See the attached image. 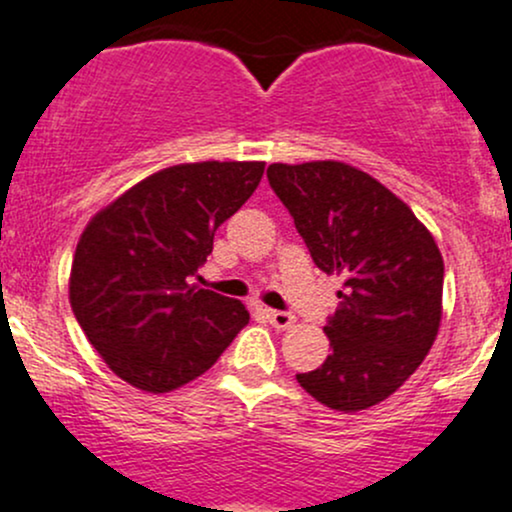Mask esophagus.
<instances>
[{
    "instance_id": "1",
    "label": "esophagus",
    "mask_w": 512,
    "mask_h": 512,
    "mask_svg": "<svg viewBox=\"0 0 512 512\" xmlns=\"http://www.w3.org/2000/svg\"><path fill=\"white\" fill-rule=\"evenodd\" d=\"M266 319L271 321L275 329H280V331L295 326V317H292L290 312H275V309H266Z\"/></svg>"
}]
</instances>
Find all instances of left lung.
Listing matches in <instances>:
<instances>
[{"mask_svg":"<svg viewBox=\"0 0 512 512\" xmlns=\"http://www.w3.org/2000/svg\"><path fill=\"white\" fill-rule=\"evenodd\" d=\"M268 181L319 271L343 280L324 329L331 353L297 382L333 411L370 409L409 380L438 336V244L404 200L350 164H271Z\"/></svg>","mask_w":512,"mask_h":512,"instance_id":"8db88e82","label":"left lung"}]
</instances>
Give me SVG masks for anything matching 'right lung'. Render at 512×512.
<instances>
[{
    "instance_id": "obj_1",
    "label": "right lung",
    "mask_w": 512,
    "mask_h": 512,
    "mask_svg": "<svg viewBox=\"0 0 512 512\" xmlns=\"http://www.w3.org/2000/svg\"><path fill=\"white\" fill-rule=\"evenodd\" d=\"M266 162L174 164L120 193L84 227L70 304L123 382L166 394L217 363L249 324L239 300L191 283L217 227L261 183Z\"/></svg>"
}]
</instances>
